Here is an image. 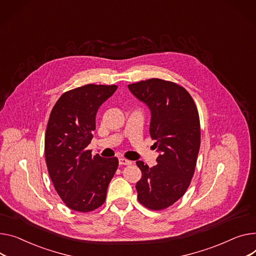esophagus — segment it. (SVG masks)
<instances>
[{
    "label": "esophagus",
    "mask_w": 256,
    "mask_h": 256,
    "mask_svg": "<svg viewBox=\"0 0 256 256\" xmlns=\"http://www.w3.org/2000/svg\"><path fill=\"white\" fill-rule=\"evenodd\" d=\"M118 162H119V164H122V166H128V164H132L130 160H126V158H119Z\"/></svg>",
    "instance_id": "esophagus-1"
}]
</instances>
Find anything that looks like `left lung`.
Masks as SVG:
<instances>
[{"mask_svg":"<svg viewBox=\"0 0 256 256\" xmlns=\"http://www.w3.org/2000/svg\"><path fill=\"white\" fill-rule=\"evenodd\" d=\"M149 108V132L160 153L158 164L137 162L142 177L136 184L138 200L148 209L173 205L188 188L200 144L198 112L192 96L180 85L152 78L128 85Z\"/></svg>","mask_w":256,"mask_h":256,"instance_id":"1","label":"left lung"}]
</instances>
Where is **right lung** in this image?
<instances>
[{"label":"right lung","instance_id":"add662e5","mask_svg":"<svg viewBox=\"0 0 256 256\" xmlns=\"http://www.w3.org/2000/svg\"><path fill=\"white\" fill-rule=\"evenodd\" d=\"M116 85L88 84L64 92L50 113L45 134V160L60 198L70 209L92 211L104 204L118 166L116 158L92 156L88 150L100 106Z\"/></svg>","mask_w":256,"mask_h":256}]
</instances>
